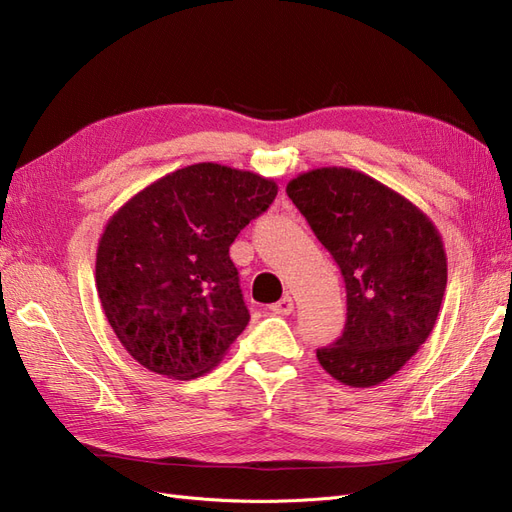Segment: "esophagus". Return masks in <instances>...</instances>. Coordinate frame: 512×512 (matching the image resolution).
Returning <instances> with one entry per match:
<instances>
[{
    "label": "esophagus",
    "instance_id": "34e87169",
    "mask_svg": "<svg viewBox=\"0 0 512 512\" xmlns=\"http://www.w3.org/2000/svg\"><path fill=\"white\" fill-rule=\"evenodd\" d=\"M271 312H273V314L288 316V314H292V312H294V303H292V299H290V297H282L280 301L271 305Z\"/></svg>",
    "mask_w": 512,
    "mask_h": 512
}]
</instances>
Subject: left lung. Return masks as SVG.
<instances>
[{
  "label": "left lung",
  "instance_id": "obj_1",
  "mask_svg": "<svg viewBox=\"0 0 512 512\" xmlns=\"http://www.w3.org/2000/svg\"><path fill=\"white\" fill-rule=\"evenodd\" d=\"M286 194L346 282L344 335L316 352L342 384L367 389L404 367L438 320L446 252L429 215L361 170L327 166L294 177Z\"/></svg>",
  "mask_w": 512,
  "mask_h": 512
}]
</instances>
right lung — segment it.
<instances>
[{
    "label": "right lung",
    "mask_w": 512,
    "mask_h": 512,
    "mask_svg": "<svg viewBox=\"0 0 512 512\" xmlns=\"http://www.w3.org/2000/svg\"><path fill=\"white\" fill-rule=\"evenodd\" d=\"M277 183L213 162L168 173L108 218L96 288L121 346L175 380L205 376L250 322L230 243Z\"/></svg>",
    "instance_id": "1"
}]
</instances>
